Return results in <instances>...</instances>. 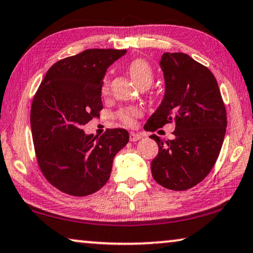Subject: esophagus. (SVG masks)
<instances>
[{
    "label": "esophagus",
    "instance_id": "obj_1",
    "mask_svg": "<svg viewBox=\"0 0 253 253\" xmlns=\"http://www.w3.org/2000/svg\"><path fill=\"white\" fill-rule=\"evenodd\" d=\"M142 137H143V135L140 134V133H134V131H131L130 135H129V140L131 142H136L138 140H141Z\"/></svg>",
    "mask_w": 253,
    "mask_h": 253
}]
</instances>
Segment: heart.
Listing matches in <instances>:
<instances>
[{
	"mask_svg": "<svg viewBox=\"0 0 253 253\" xmlns=\"http://www.w3.org/2000/svg\"><path fill=\"white\" fill-rule=\"evenodd\" d=\"M128 71H129L133 80L140 87L144 86V84H149V86H150L152 84V80H154V72H152L151 66L149 65L147 60L142 58L131 60L129 65H128ZM109 87H110V78L108 74H106V76L103 78V81H102V87H101L102 94H106V92L109 91ZM141 115H142L141 109L136 108V106H128V108H124L117 112V117H118L120 122L128 126L134 125L135 119L138 118Z\"/></svg>",
	"mask_w": 253,
	"mask_h": 253,
	"instance_id": "obj_1",
	"label": "heart"
}]
</instances>
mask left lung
Here are the masks:
<instances>
[{"label":"left lung","instance_id":"8db88e82","mask_svg":"<svg viewBox=\"0 0 253 253\" xmlns=\"http://www.w3.org/2000/svg\"><path fill=\"white\" fill-rule=\"evenodd\" d=\"M161 67L165 95L144 129L175 124L173 140L156 134L159 151L151 162L155 181L170 190H187L205 179L221 150L227 115L218 83L208 67L183 52H165Z\"/></svg>","mask_w":253,"mask_h":253}]
</instances>
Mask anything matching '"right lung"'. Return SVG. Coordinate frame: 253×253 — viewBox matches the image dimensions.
<instances>
[{
  "label": "right lung",
  "mask_w": 253,
  "mask_h": 253,
  "mask_svg": "<svg viewBox=\"0 0 253 253\" xmlns=\"http://www.w3.org/2000/svg\"><path fill=\"white\" fill-rule=\"evenodd\" d=\"M126 54L117 49H87L48 70L31 109L38 164L45 179L71 196H87L108 182L113 158L129 141L123 128L101 136L83 126L103 109L102 80L108 67Z\"/></svg>",
  "instance_id": "1"
}]
</instances>
